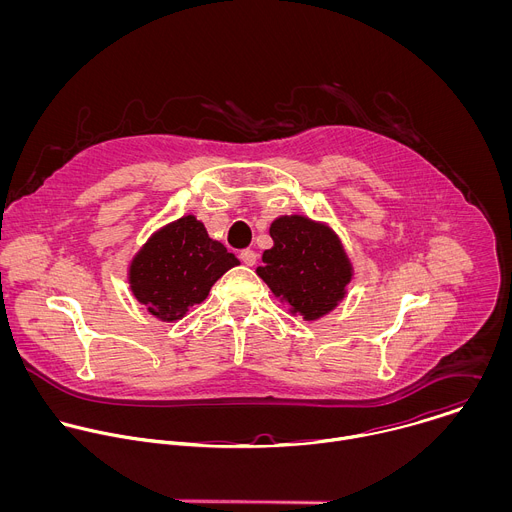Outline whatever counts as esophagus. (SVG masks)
<instances>
[{
    "mask_svg": "<svg viewBox=\"0 0 512 512\" xmlns=\"http://www.w3.org/2000/svg\"><path fill=\"white\" fill-rule=\"evenodd\" d=\"M241 261H243L245 265H255V263H257V253H255L253 249H243V251H241Z\"/></svg>",
    "mask_w": 512,
    "mask_h": 512,
    "instance_id": "esophagus-1",
    "label": "esophagus"
}]
</instances>
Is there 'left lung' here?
<instances>
[{
    "mask_svg": "<svg viewBox=\"0 0 512 512\" xmlns=\"http://www.w3.org/2000/svg\"><path fill=\"white\" fill-rule=\"evenodd\" d=\"M269 235L273 247L263 253L257 275L304 320L328 314L344 298L352 277L338 239L306 216L277 218Z\"/></svg>",
    "mask_w": 512,
    "mask_h": 512,
    "instance_id": "obj_1",
    "label": "left lung"
}]
</instances>
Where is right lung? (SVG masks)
<instances>
[{
	"mask_svg": "<svg viewBox=\"0 0 512 512\" xmlns=\"http://www.w3.org/2000/svg\"><path fill=\"white\" fill-rule=\"evenodd\" d=\"M239 259L192 214L158 231L135 255L129 283L135 298L160 320H178L206 300L210 287Z\"/></svg>",
	"mask_w": 512,
	"mask_h": 512,
	"instance_id": "1",
	"label": "right lung"
}]
</instances>
